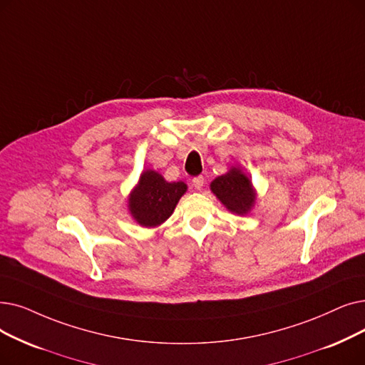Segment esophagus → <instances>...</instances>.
<instances>
[{
    "label": "esophagus",
    "instance_id": "obj_1",
    "mask_svg": "<svg viewBox=\"0 0 365 365\" xmlns=\"http://www.w3.org/2000/svg\"><path fill=\"white\" fill-rule=\"evenodd\" d=\"M192 185L195 189H201L204 185V176H197L192 179Z\"/></svg>",
    "mask_w": 365,
    "mask_h": 365
}]
</instances>
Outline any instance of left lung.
<instances>
[{
	"label": "left lung",
	"mask_w": 365,
	"mask_h": 365,
	"mask_svg": "<svg viewBox=\"0 0 365 365\" xmlns=\"http://www.w3.org/2000/svg\"><path fill=\"white\" fill-rule=\"evenodd\" d=\"M213 194L227 205V209L237 215H245L255 202V195L249 178L237 170L231 168L225 176L216 178L212 185Z\"/></svg>",
	"instance_id": "obj_1"
}]
</instances>
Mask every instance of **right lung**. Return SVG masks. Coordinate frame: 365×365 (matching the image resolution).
Returning a JSON list of instances; mask_svg holds the SVG:
<instances>
[{
	"mask_svg": "<svg viewBox=\"0 0 365 365\" xmlns=\"http://www.w3.org/2000/svg\"><path fill=\"white\" fill-rule=\"evenodd\" d=\"M186 192L183 182L168 183L161 174L148 170L130 197V210L140 225L156 227L168 219L180 197Z\"/></svg>",
	"mask_w": 365,
	"mask_h": 365,
	"instance_id": "obj_1",
	"label": "right lung"
}]
</instances>
